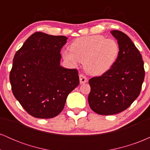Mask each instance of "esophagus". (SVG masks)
I'll return each mask as SVG.
<instances>
[{
    "label": "esophagus",
    "mask_w": 150,
    "mask_h": 150,
    "mask_svg": "<svg viewBox=\"0 0 150 150\" xmlns=\"http://www.w3.org/2000/svg\"><path fill=\"white\" fill-rule=\"evenodd\" d=\"M79 77H80V84L86 83V82H87V78L85 76V75H82V74H80V75H79Z\"/></svg>",
    "instance_id": "1"
}]
</instances>
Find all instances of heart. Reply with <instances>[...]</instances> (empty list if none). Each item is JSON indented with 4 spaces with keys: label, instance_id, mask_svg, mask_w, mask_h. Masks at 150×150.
Instances as JSON below:
<instances>
[{
    "label": "heart",
    "instance_id": "obj_1",
    "mask_svg": "<svg viewBox=\"0 0 150 150\" xmlns=\"http://www.w3.org/2000/svg\"><path fill=\"white\" fill-rule=\"evenodd\" d=\"M119 51L116 40L94 34L75 39L70 45V50H63L62 56L70 65H76L80 61L87 73L101 75L112 68Z\"/></svg>",
    "mask_w": 150,
    "mask_h": 150
}]
</instances>
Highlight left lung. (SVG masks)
<instances>
[{"mask_svg":"<svg viewBox=\"0 0 150 150\" xmlns=\"http://www.w3.org/2000/svg\"><path fill=\"white\" fill-rule=\"evenodd\" d=\"M120 51L112 68L100 77L89 80L88 102L100 115H113L128 108L140 93L144 78V62L140 51L123 32L111 31Z\"/></svg>","mask_w":150,"mask_h":150,"instance_id":"8db88e82","label":"left lung"}]
</instances>
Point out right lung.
Wrapping results in <instances>:
<instances>
[{"label": "right lung", "mask_w": 150, "mask_h": 150, "mask_svg": "<svg viewBox=\"0 0 150 150\" xmlns=\"http://www.w3.org/2000/svg\"><path fill=\"white\" fill-rule=\"evenodd\" d=\"M65 36L37 32L15 53L10 73L12 91L29 114L38 118L58 116L67 97L80 83L76 69L62 67L60 52Z\"/></svg>", "instance_id": "add662e5"}]
</instances>
